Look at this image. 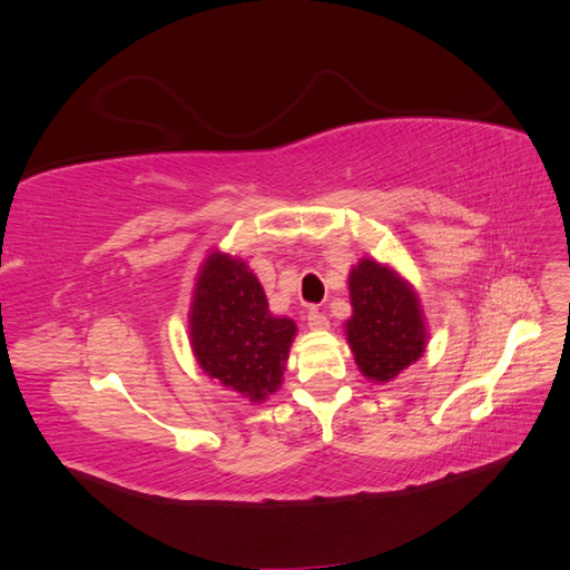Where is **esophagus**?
Segmentation results:
<instances>
[{"label":"esophagus","instance_id":"1","mask_svg":"<svg viewBox=\"0 0 570 570\" xmlns=\"http://www.w3.org/2000/svg\"><path fill=\"white\" fill-rule=\"evenodd\" d=\"M306 323H308V327H312V331H325L327 325H331V321H327V316L321 312V308H308V314H306Z\"/></svg>","mask_w":570,"mask_h":570}]
</instances>
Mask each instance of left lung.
I'll return each instance as SVG.
<instances>
[{"label": "left lung", "mask_w": 570, "mask_h": 570, "mask_svg": "<svg viewBox=\"0 0 570 570\" xmlns=\"http://www.w3.org/2000/svg\"><path fill=\"white\" fill-rule=\"evenodd\" d=\"M350 302L344 335L366 381L385 385L423 356V306L404 275L375 258H358L350 271Z\"/></svg>", "instance_id": "left-lung-1"}]
</instances>
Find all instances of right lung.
<instances>
[{
  "label": "right lung",
  "instance_id": "1",
  "mask_svg": "<svg viewBox=\"0 0 570 570\" xmlns=\"http://www.w3.org/2000/svg\"><path fill=\"white\" fill-rule=\"evenodd\" d=\"M189 347L199 368L252 404L283 385L297 325L275 316L247 262L220 249L206 254L189 304Z\"/></svg>",
  "mask_w": 570,
  "mask_h": 570
}]
</instances>
